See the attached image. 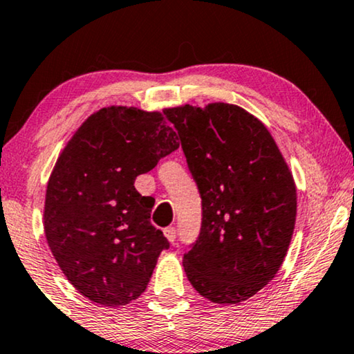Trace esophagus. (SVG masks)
<instances>
[{"instance_id":"34e87169","label":"esophagus","mask_w":354,"mask_h":354,"mask_svg":"<svg viewBox=\"0 0 354 354\" xmlns=\"http://www.w3.org/2000/svg\"><path fill=\"white\" fill-rule=\"evenodd\" d=\"M164 235H166V239L174 243L176 241V236H177V232H176V227H166L164 229Z\"/></svg>"}]
</instances>
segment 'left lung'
Listing matches in <instances>:
<instances>
[{
    "instance_id": "1",
    "label": "left lung",
    "mask_w": 354,
    "mask_h": 354,
    "mask_svg": "<svg viewBox=\"0 0 354 354\" xmlns=\"http://www.w3.org/2000/svg\"><path fill=\"white\" fill-rule=\"evenodd\" d=\"M201 195V232L183 254L193 288L217 304L245 301L279 272L297 219V187L272 135L229 103L172 108Z\"/></svg>"
}]
</instances>
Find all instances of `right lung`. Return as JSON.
<instances>
[{
  "instance_id": "1",
  "label": "right lung",
  "mask_w": 354,
  "mask_h": 354,
  "mask_svg": "<svg viewBox=\"0 0 354 354\" xmlns=\"http://www.w3.org/2000/svg\"><path fill=\"white\" fill-rule=\"evenodd\" d=\"M172 108L96 111L62 149L46 187L48 246L74 288L103 306L137 299L169 241L135 178L178 148Z\"/></svg>"
}]
</instances>
